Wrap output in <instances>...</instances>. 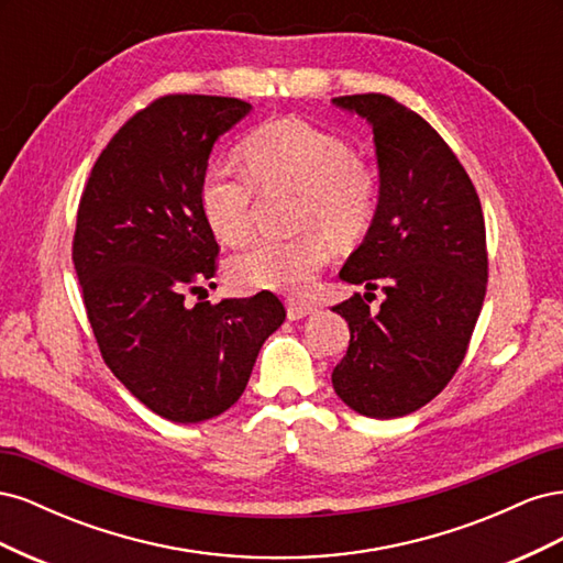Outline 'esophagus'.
Here are the masks:
<instances>
[{
    "mask_svg": "<svg viewBox=\"0 0 563 563\" xmlns=\"http://www.w3.org/2000/svg\"><path fill=\"white\" fill-rule=\"evenodd\" d=\"M314 312V305L312 302H305V300H296V298H288L286 300V314L288 319H302Z\"/></svg>",
    "mask_w": 563,
    "mask_h": 563,
    "instance_id": "1",
    "label": "esophagus"
}]
</instances>
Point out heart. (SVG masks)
Here are the masks:
<instances>
[{
    "instance_id": "b5f03b06",
    "label": "heart",
    "mask_w": 563,
    "mask_h": 563,
    "mask_svg": "<svg viewBox=\"0 0 563 563\" xmlns=\"http://www.w3.org/2000/svg\"><path fill=\"white\" fill-rule=\"evenodd\" d=\"M244 157L249 174L218 162L201 180V211L220 242L246 240L258 187L300 192V225L323 228L340 242L362 236L376 216V178L329 131L300 119H279L249 135ZM331 251L329 236L317 230L294 240H258L234 255L230 277L246 291L302 294L329 263Z\"/></svg>"
}]
</instances>
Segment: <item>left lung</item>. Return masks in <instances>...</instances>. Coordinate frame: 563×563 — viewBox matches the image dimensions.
I'll return each instance as SVG.
<instances>
[{
  "mask_svg": "<svg viewBox=\"0 0 563 563\" xmlns=\"http://www.w3.org/2000/svg\"><path fill=\"white\" fill-rule=\"evenodd\" d=\"M331 103L373 129L378 207L340 279L383 288L335 305L350 347L333 368V389L366 418H401L432 401L463 364L479 319L486 279V228L474 185L444 139L420 114L383 93ZM376 298V296H373Z\"/></svg>",
  "mask_w": 563,
  "mask_h": 563,
  "instance_id": "1",
  "label": "left lung"
}]
</instances>
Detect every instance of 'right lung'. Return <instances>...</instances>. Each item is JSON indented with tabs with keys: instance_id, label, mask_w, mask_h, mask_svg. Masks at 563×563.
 Returning <instances> with one entry per match:
<instances>
[{
	"instance_id": "obj_1",
	"label": "right lung",
	"mask_w": 563,
	"mask_h": 563,
	"mask_svg": "<svg viewBox=\"0 0 563 563\" xmlns=\"http://www.w3.org/2000/svg\"><path fill=\"white\" fill-rule=\"evenodd\" d=\"M249 112L240 98L155 100L100 152L79 201L73 261L100 354L172 422L225 413L286 319L269 291L185 300L216 275L218 244L201 211L209 155Z\"/></svg>"
}]
</instances>
